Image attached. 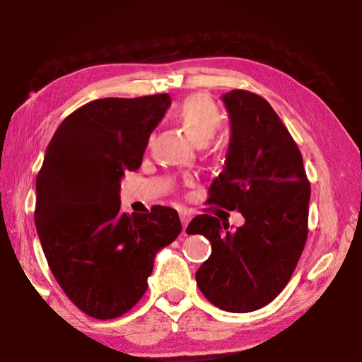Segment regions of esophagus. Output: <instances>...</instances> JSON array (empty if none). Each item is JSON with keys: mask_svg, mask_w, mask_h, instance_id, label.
Listing matches in <instances>:
<instances>
[{"mask_svg": "<svg viewBox=\"0 0 362 362\" xmlns=\"http://www.w3.org/2000/svg\"><path fill=\"white\" fill-rule=\"evenodd\" d=\"M180 217H181V224H182V230H186V227H187V224H189V221H191V212H187V211H181L180 212Z\"/></svg>", "mask_w": 362, "mask_h": 362, "instance_id": "1", "label": "esophagus"}]
</instances>
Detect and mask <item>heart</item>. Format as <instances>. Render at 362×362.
Segmentation results:
<instances>
[{
    "label": "heart",
    "instance_id": "1",
    "mask_svg": "<svg viewBox=\"0 0 362 362\" xmlns=\"http://www.w3.org/2000/svg\"><path fill=\"white\" fill-rule=\"evenodd\" d=\"M176 118L197 145L209 141L224 122L219 107L206 93H192L185 98L176 108Z\"/></svg>",
    "mask_w": 362,
    "mask_h": 362
}]
</instances>
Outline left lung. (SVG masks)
Masks as SVG:
<instances>
[{"mask_svg": "<svg viewBox=\"0 0 362 362\" xmlns=\"http://www.w3.org/2000/svg\"><path fill=\"white\" fill-rule=\"evenodd\" d=\"M230 118L226 166L207 202L239 211L245 224L201 214L187 234L209 239L211 257L196 272L202 295L217 308L249 313L269 305L291 279L308 237L310 182L303 158L270 103L257 93L222 95Z\"/></svg>", "mask_w": 362, "mask_h": 362, "instance_id": "left-lung-1", "label": "left lung"}]
</instances>
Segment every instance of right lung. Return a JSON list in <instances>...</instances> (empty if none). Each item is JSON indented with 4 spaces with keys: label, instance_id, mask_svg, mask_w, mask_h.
Masks as SVG:
<instances>
[{
    "label": "right lung",
    "instance_id": "obj_1",
    "mask_svg": "<svg viewBox=\"0 0 362 362\" xmlns=\"http://www.w3.org/2000/svg\"><path fill=\"white\" fill-rule=\"evenodd\" d=\"M170 105L168 93L98 98L72 112L47 145L34 222L57 284L92 318L132 310L148 288L158 250L182 229L171 207L120 211L122 177L140 168Z\"/></svg>",
    "mask_w": 362,
    "mask_h": 362
}]
</instances>
